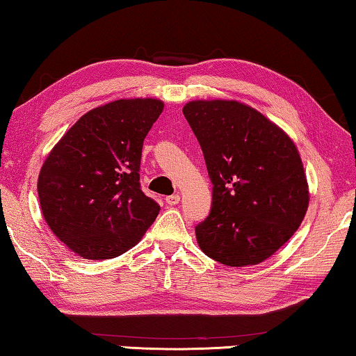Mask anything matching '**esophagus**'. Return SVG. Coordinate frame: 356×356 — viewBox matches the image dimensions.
Wrapping results in <instances>:
<instances>
[{"instance_id":"34e87169","label":"esophagus","mask_w":356,"mask_h":356,"mask_svg":"<svg viewBox=\"0 0 356 356\" xmlns=\"http://www.w3.org/2000/svg\"><path fill=\"white\" fill-rule=\"evenodd\" d=\"M179 201H180V196L179 195H169V196H166V203L169 206H176Z\"/></svg>"}]
</instances>
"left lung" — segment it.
<instances>
[{
    "label": "left lung",
    "instance_id": "8db88e82",
    "mask_svg": "<svg viewBox=\"0 0 356 356\" xmlns=\"http://www.w3.org/2000/svg\"><path fill=\"white\" fill-rule=\"evenodd\" d=\"M182 111L212 182L211 211L195 227L201 251L229 267L264 262L309 208L299 152L277 124L235 100H193Z\"/></svg>",
    "mask_w": 356,
    "mask_h": 356
}]
</instances>
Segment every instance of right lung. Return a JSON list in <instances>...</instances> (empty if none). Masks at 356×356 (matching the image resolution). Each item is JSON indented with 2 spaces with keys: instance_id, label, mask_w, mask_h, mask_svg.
Instances as JSON below:
<instances>
[{
  "instance_id": "add662e5",
  "label": "right lung",
  "mask_w": 356,
  "mask_h": 356,
  "mask_svg": "<svg viewBox=\"0 0 356 356\" xmlns=\"http://www.w3.org/2000/svg\"><path fill=\"white\" fill-rule=\"evenodd\" d=\"M156 99H121L83 115L42 164V216L62 243L91 261L140 240L160 204L140 188L144 139L163 111Z\"/></svg>"
}]
</instances>
